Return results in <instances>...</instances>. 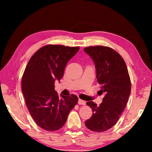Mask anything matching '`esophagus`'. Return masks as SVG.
<instances>
[{
	"label": "esophagus",
	"instance_id": "obj_1",
	"mask_svg": "<svg viewBox=\"0 0 152 152\" xmlns=\"http://www.w3.org/2000/svg\"><path fill=\"white\" fill-rule=\"evenodd\" d=\"M78 104H82V105H85L86 104V101H83V100L79 99H78Z\"/></svg>",
	"mask_w": 152,
	"mask_h": 152
}]
</instances>
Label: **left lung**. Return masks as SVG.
<instances>
[{"label":"left lung","mask_w":152,"mask_h":152,"mask_svg":"<svg viewBox=\"0 0 152 152\" xmlns=\"http://www.w3.org/2000/svg\"><path fill=\"white\" fill-rule=\"evenodd\" d=\"M84 50L94 61L100 91L105 94L99 106L86 102L93 113L85 125L92 132H104L115 125L125 109L131 93L130 77L124 60L113 49L97 45Z\"/></svg>","instance_id":"left-lung-1"}]
</instances>
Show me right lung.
Instances as JSON below:
<instances>
[{
  "label": "right lung",
  "instance_id": "right-lung-1",
  "mask_svg": "<svg viewBox=\"0 0 152 152\" xmlns=\"http://www.w3.org/2000/svg\"><path fill=\"white\" fill-rule=\"evenodd\" d=\"M79 47L47 45L32 56L22 77V91L28 110L38 126L46 131L58 130L78 102L76 95L59 96L55 81L60 80L68 61Z\"/></svg>",
  "mask_w": 152,
  "mask_h": 152
}]
</instances>
